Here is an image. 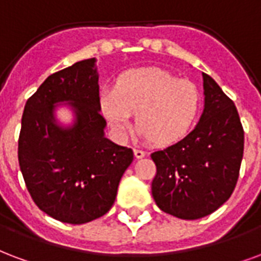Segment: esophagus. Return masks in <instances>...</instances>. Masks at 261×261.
<instances>
[{
    "label": "esophagus",
    "instance_id": "obj_1",
    "mask_svg": "<svg viewBox=\"0 0 261 261\" xmlns=\"http://www.w3.org/2000/svg\"><path fill=\"white\" fill-rule=\"evenodd\" d=\"M146 153L144 152V150H141V149H134V156H136L137 159H142L144 156H145Z\"/></svg>",
    "mask_w": 261,
    "mask_h": 261
}]
</instances>
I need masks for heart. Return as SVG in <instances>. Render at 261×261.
<instances>
[{"mask_svg":"<svg viewBox=\"0 0 261 261\" xmlns=\"http://www.w3.org/2000/svg\"><path fill=\"white\" fill-rule=\"evenodd\" d=\"M202 108V94L190 80L160 67L130 69L115 87L102 88L99 109L116 136L124 138L136 113L140 134L153 144H177L190 134Z\"/></svg>","mask_w":261,"mask_h":261,"instance_id":"b5f03b06","label":"heart"}]
</instances>
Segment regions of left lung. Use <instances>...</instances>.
Wrapping results in <instances>:
<instances>
[{
	"mask_svg": "<svg viewBox=\"0 0 261 261\" xmlns=\"http://www.w3.org/2000/svg\"><path fill=\"white\" fill-rule=\"evenodd\" d=\"M204 109L184 140L156 150L152 196L160 210L182 220L202 219L235 190L244 156V128L233 102L203 73Z\"/></svg>",
	"mask_w": 261,
	"mask_h": 261,
	"instance_id": "obj_1",
	"label": "left lung"
}]
</instances>
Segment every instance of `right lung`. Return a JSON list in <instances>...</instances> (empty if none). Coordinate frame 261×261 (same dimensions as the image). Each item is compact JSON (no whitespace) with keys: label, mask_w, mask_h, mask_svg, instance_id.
I'll use <instances>...</instances> for the list:
<instances>
[{"label":"right lung","mask_w":261,"mask_h":261,"mask_svg":"<svg viewBox=\"0 0 261 261\" xmlns=\"http://www.w3.org/2000/svg\"><path fill=\"white\" fill-rule=\"evenodd\" d=\"M58 103L72 108L71 126L57 124ZM95 58L54 73L24 105L17 158L34 203L62 223L84 224L115 203L130 148L105 137Z\"/></svg>","instance_id":"add662e5"}]
</instances>
